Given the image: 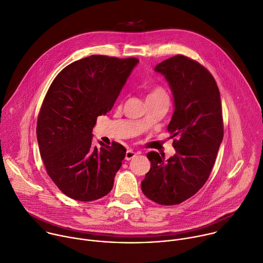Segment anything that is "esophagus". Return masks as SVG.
Wrapping results in <instances>:
<instances>
[{"label":"esophagus","mask_w":263,"mask_h":263,"mask_svg":"<svg viewBox=\"0 0 263 263\" xmlns=\"http://www.w3.org/2000/svg\"><path fill=\"white\" fill-rule=\"evenodd\" d=\"M137 154H138V153L135 152L134 150H127L126 153H125V160H126V161H130V160L134 159V157H136Z\"/></svg>","instance_id":"obj_1"}]
</instances>
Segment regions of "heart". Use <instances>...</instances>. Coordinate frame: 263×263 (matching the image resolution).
<instances>
[{"label": "heart", "instance_id": "b5f03b06", "mask_svg": "<svg viewBox=\"0 0 263 263\" xmlns=\"http://www.w3.org/2000/svg\"><path fill=\"white\" fill-rule=\"evenodd\" d=\"M147 98H166L168 99V95L166 90L163 87H155L147 96Z\"/></svg>", "mask_w": 263, "mask_h": 263}]
</instances>
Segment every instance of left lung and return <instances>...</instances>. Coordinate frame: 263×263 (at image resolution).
<instances>
[{"label":"left lung","instance_id":"left-lung-1","mask_svg":"<svg viewBox=\"0 0 263 263\" xmlns=\"http://www.w3.org/2000/svg\"><path fill=\"white\" fill-rule=\"evenodd\" d=\"M174 98V113L168 125L176 153L151 151L149 172L141 182L144 195L162 205L179 204L206 182L223 141L220 91L214 77L198 62L182 55L157 64Z\"/></svg>","mask_w":263,"mask_h":263}]
</instances>
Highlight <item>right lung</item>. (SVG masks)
I'll return each instance as SVG.
<instances>
[{
  "label": "right lung",
  "mask_w": 263,
  "mask_h": 263,
  "mask_svg": "<svg viewBox=\"0 0 263 263\" xmlns=\"http://www.w3.org/2000/svg\"><path fill=\"white\" fill-rule=\"evenodd\" d=\"M138 63L136 58L92 55L69 64L52 81L36 133L46 172L66 196L94 201L113 189L126 149L116 142L94 146L92 129L98 116L112 110Z\"/></svg>",
  "instance_id": "1"
}]
</instances>
